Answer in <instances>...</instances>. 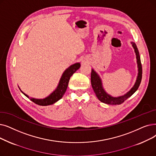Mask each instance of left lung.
Segmentation results:
<instances>
[{
    "mask_svg": "<svg viewBox=\"0 0 156 156\" xmlns=\"http://www.w3.org/2000/svg\"><path fill=\"white\" fill-rule=\"evenodd\" d=\"M131 44L133 48L134 49V51L136 55L138 73L136 81V82H135L134 86L132 87V89L129 91L127 92L126 94H124V96H119L117 98H115V97L114 98L108 94L103 89L102 81H101V79L100 78L99 76L94 69H92L91 85L95 94L96 95L97 98L102 103L108 104V105H120L122 103H123L127 99L130 98L138 89L141 81V78H142V66H141L140 57L138 50L137 48V46L134 43L132 42Z\"/></svg>",
    "mask_w": 156,
    "mask_h": 156,
    "instance_id": "8db88e82",
    "label": "left lung"
}]
</instances>
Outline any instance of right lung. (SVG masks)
<instances>
[{"instance_id":"1","label":"right lung","mask_w":156,"mask_h":156,"mask_svg":"<svg viewBox=\"0 0 156 156\" xmlns=\"http://www.w3.org/2000/svg\"><path fill=\"white\" fill-rule=\"evenodd\" d=\"M80 64L76 63L71 65L68 67V68L66 69L64 72V73L62 74L57 89L54 90L49 96L46 97L44 99H35L32 98H30L29 96L23 93L21 90H21V92L25 95L26 97L29 98L32 102L38 105L48 106V105H53L62 98V96H64V94L66 91L67 86H68L69 81L70 80L71 76L73 75V73H75L80 68Z\"/></svg>"}]
</instances>
